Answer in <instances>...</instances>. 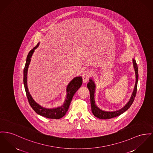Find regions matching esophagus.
<instances>
[{"mask_svg":"<svg viewBox=\"0 0 153 153\" xmlns=\"http://www.w3.org/2000/svg\"><path fill=\"white\" fill-rule=\"evenodd\" d=\"M90 76H91V72L89 70H86L85 71L83 72L82 74V78L84 83H86L88 81Z\"/></svg>","mask_w":153,"mask_h":153,"instance_id":"obj_1","label":"esophagus"}]
</instances>
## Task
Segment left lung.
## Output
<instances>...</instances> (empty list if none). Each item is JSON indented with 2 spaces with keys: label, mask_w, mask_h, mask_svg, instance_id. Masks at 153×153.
Wrapping results in <instances>:
<instances>
[{
  "label": "left lung",
  "mask_w": 153,
  "mask_h": 153,
  "mask_svg": "<svg viewBox=\"0 0 153 153\" xmlns=\"http://www.w3.org/2000/svg\"><path fill=\"white\" fill-rule=\"evenodd\" d=\"M133 65V68L135 72V76H136V82L135 85L134 87V89L132 92V94L131 95V97L129 100V102H127V104L122 108L121 109L115 111H105L101 109H100L96 104L95 100H94V92L96 89V85L94 81L92 80V79H89V82H88L87 85V87L89 90L90 92V97H91V107H92V112L93 114L97 118L102 119V120H107L114 118L115 117L119 116L122 113L125 112L128 108H130L131 105L132 104L134 100V97L136 96V94L137 92V82H138V67L137 65L136 62V61L134 59H132Z\"/></svg>",
  "instance_id": "8db88e82"
}]
</instances>
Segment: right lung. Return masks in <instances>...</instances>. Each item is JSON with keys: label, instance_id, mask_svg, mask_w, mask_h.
<instances>
[{"label": "right lung", "instance_id": "obj_1", "mask_svg": "<svg viewBox=\"0 0 153 153\" xmlns=\"http://www.w3.org/2000/svg\"><path fill=\"white\" fill-rule=\"evenodd\" d=\"M39 45V43H38L35 47H34L31 51H30L29 53L28 54V56L27 57L26 63L24 69V79H23L26 94L31 107L38 114L50 119H60L63 116H64L66 112H67L74 94L81 86L82 84V78L81 76L75 77L68 83L66 89L67 96H66L64 102L62 105L59 107L53 108H47L42 107L37 102H35L33 98L32 97L28 89L27 72H28V67L31 61L32 56L35 51V49H36L38 47Z\"/></svg>", "mask_w": 153, "mask_h": 153}]
</instances>
